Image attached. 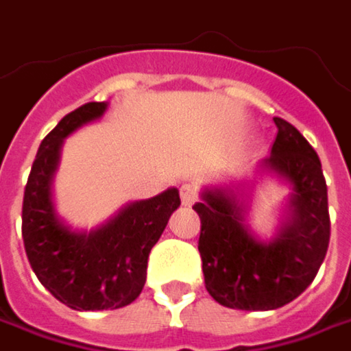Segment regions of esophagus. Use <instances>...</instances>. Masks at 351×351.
Wrapping results in <instances>:
<instances>
[{"label":"esophagus","mask_w":351,"mask_h":351,"mask_svg":"<svg viewBox=\"0 0 351 351\" xmlns=\"http://www.w3.org/2000/svg\"><path fill=\"white\" fill-rule=\"evenodd\" d=\"M180 200H182V204L184 206L194 204V200H196V191H194L192 184H182V186H180Z\"/></svg>","instance_id":"34e87169"}]
</instances>
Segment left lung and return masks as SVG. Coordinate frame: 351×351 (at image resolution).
<instances>
[{
	"label": "left lung",
	"mask_w": 351,
	"mask_h": 351,
	"mask_svg": "<svg viewBox=\"0 0 351 351\" xmlns=\"http://www.w3.org/2000/svg\"><path fill=\"white\" fill-rule=\"evenodd\" d=\"M277 137L259 173L289 184L281 223L271 239L252 230L250 184L206 186L192 206L200 216L198 252L206 291L237 311H275L314 281L330 241L326 180L311 143L281 117Z\"/></svg>",
	"instance_id": "1"
}]
</instances>
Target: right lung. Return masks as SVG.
Here are the masks:
<instances>
[{"label":"right lung","instance_id":"right-lung-1","mask_svg":"<svg viewBox=\"0 0 351 351\" xmlns=\"http://www.w3.org/2000/svg\"><path fill=\"white\" fill-rule=\"evenodd\" d=\"M108 101H90L64 115L38 147L23 196V243L43 287L74 311H114L141 295L147 259L171 214L176 189L125 204L94 230H74L56 212L53 178L64 139L99 119Z\"/></svg>","mask_w":351,"mask_h":351}]
</instances>
